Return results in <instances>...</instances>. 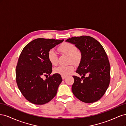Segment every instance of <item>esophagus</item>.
<instances>
[{"instance_id": "obj_1", "label": "esophagus", "mask_w": 126, "mask_h": 126, "mask_svg": "<svg viewBox=\"0 0 126 126\" xmlns=\"http://www.w3.org/2000/svg\"><path fill=\"white\" fill-rule=\"evenodd\" d=\"M62 79H65V78H66V76H62Z\"/></svg>"}]
</instances>
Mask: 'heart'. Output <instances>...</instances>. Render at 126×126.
<instances>
[{
    "mask_svg": "<svg viewBox=\"0 0 126 126\" xmlns=\"http://www.w3.org/2000/svg\"><path fill=\"white\" fill-rule=\"evenodd\" d=\"M58 50L62 54L69 57L68 63H72L75 65H78L81 62V54L77 51V48L75 45L70 43H63L60 46ZM48 59L52 65L56 66L58 62V57L54 49H50L48 54ZM74 70V67L72 64L66 66H59L54 69L56 74L63 76L70 75Z\"/></svg>",
    "mask_w": 126,
    "mask_h": 126,
    "instance_id": "heart-1",
    "label": "heart"
}]
</instances>
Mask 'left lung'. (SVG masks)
Returning a JSON list of instances; mask_svg holds the SVG:
<instances>
[{"label": "left lung", "mask_w": 126, "mask_h": 126, "mask_svg": "<svg viewBox=\"0 0 126 126\" xmlns=\"http://www.w3.org/2000/svg\"><path fill=\"white\" fill-rule=\"evenodd\" d=\"M66 41L75 45L81 54L76 71L81 78L73 76L72 93L86 103L99 100L106 93L110 80V66L105 49L99 42L88 36L72 37Z\"/></svg>", "instance_id": "obj_1"}]
</instances>
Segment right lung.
<instances>
[{"mask_svg":"<svg viewBox=\"0 0 126 126\" xmlns=\"http://www.w3.org/2000/svg\"><path fill=\"white\" fill-rule=\"evenodd\" d=\"M63 41L36 39L26 46L19 57L16 70L17 86L24 97L33 104H46L57 94L63 80L60 75L55 74L45 80L42 77L52 72L49 51Z\"/></svg>","mask_w":126,"mask_h":126,"instance_id":"right-lung-1","label":"right lung"}]
</instances>
